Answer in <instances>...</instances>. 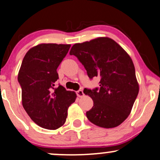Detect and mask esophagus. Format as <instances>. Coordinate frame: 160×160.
Here are the masks:
<instances>
[{
	"mask_svg": "<svg viewBox=\"0 0 160 160\" xmlns=\"http://www.w3.org/2000/svg\"><path fill=\"white\" fill-rule=\"evenodd\" d=\"M77 97H83V96H84V93H83V90H79L77 91Z\"/></svg>",
	"mask_w": 160,
	"mask_h": 160,
	"instance_id": "esophagus-1",
	"label": "esophagus"
}]
</instances>
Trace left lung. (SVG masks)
Masks as SVG:
<instances>
[{"label": "left lung", "instance_id": "left-lung-1", "mask_svg": "<svg viewBox=\"0 0 160 160\" xmlns=\"http://www.w3.org/2000/svg\"><path fill=\"white\" fill-rule=\"evenodd\" d=\"M85 67L90 79L98 77L100 87L83 93L93 107L87 112L92 123L113 128L128 117L139 93L135 67L128 53L109 38L75 43L70 51Z\"/></svg>", "mask_w": 160, "mask_h": 160}]
</instances>
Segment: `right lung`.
Segmentation results:
<instances>
[{
  "label": "right lung",
  "mask_w": 160,
  "mask_h": 160,
  "mask_svg": "<svg viewBox=\"0 0 160 160\" xmlns=\"http://www.w3.org/2000/svg\"><path fill=\"white\" fill-rule=\"evenodd\" d=\"M70 44L41 43L27 52L18 80L22 91V104L27 113L42 128L57 129L64 124L67 109L77 94L63 86L55 87L57 69L70 49Z\"/></svg>",
  "instance_id": "add662e5"
}]
</instances>
